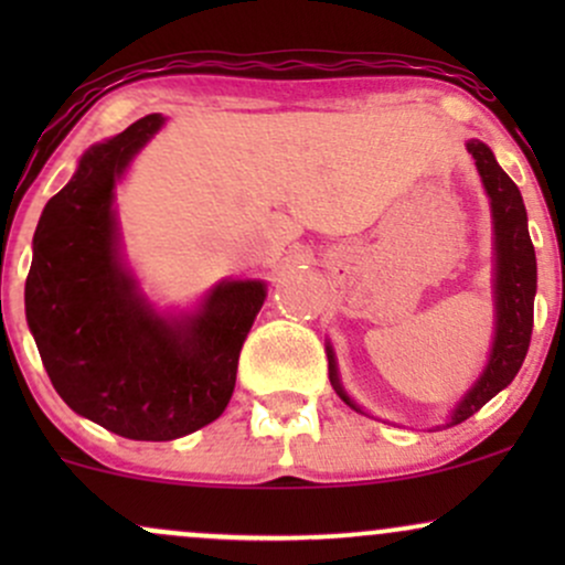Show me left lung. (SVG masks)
Instances as JSON below:
<instances>
[{
	"instance_id": "left-lung-1",
	"label": "left lung",
	"mask_w": 565,
	"mask_h": 565,
	"mask_svg": "<svg viewBox=\"0 0 565 565\" xmlns=\"http://www.w3.org/2000/svg\"><path fill=\"white\" fill-rule=\"evenodd\" d=\"M468 153L476 159V170L481 174L491 204V225H494V281H491L494 284V342H491L489 361H486L481 377L472 382L470 391L451 408L446 427L465 423L515 380L518 369L526 359L531 327H534L536 255L529 236L523 196L508 178V172L497 164L494 153L486 142L468 140ZM327 355L329 380H332L337 395L350 408L361 412V406L342 387L332 345H327Z\"/></svg>"
}]
</instances>
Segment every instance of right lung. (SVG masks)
<instances>
[{
  "label": "right lung",
  "instance_id": "add662e5",
  "mask_svg": "<svg viewBox=\"0 0 565 565\" xmlns=\"http://www.w3.org/2000/svg\"><path fill=\"white\" fill-rule=\"evenodd\" d=\"M148 114L82 153L39 217L25 321L57 395L132 440H174L215 423L236 387L238 353L265 281H220L193 310L159 313L121 252L114 188L159 129Z\"/></svg>",
  "mask_w": 565,
  "mask_h": 565
}]
</instances>
